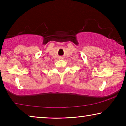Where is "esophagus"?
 Returning a JSON list of instances; mask_svg holds the SVG:
<instances>
[{"label": "esophagus", "mask_w": 126, "mask_h": 126, "mask_svg": "<svg viewBox=\"0 0 126 126\" xmlns=\"http://www.w3.org/2000/svg\"><path fill=\"white\" fill-rule=\"evenodd\" d=\"M59 59H60V60H63V57H59Z\"/></svg>", "instance_id": "obj_1"}]
</instances>
